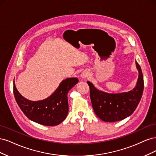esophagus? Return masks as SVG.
Wrapping results in <instances>:
<instances>
[{"label":"esophagus","mask_w":156,"mask_h":156,"mask_svg":"<svg viewBox=\"0 0 156 156\" xmlns=\"http://www.w3.org/2000/svg\"><path fill=\"white\" fill-rule=\"evenodd\" d=\"M88 76V72H86V71H84V72H83L81 73V78H83V79H85V78H87Z\"/></svg>","instance_id":"obj_1"}]
</instances>
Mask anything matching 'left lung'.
Returning <instances> with one entry per match:
<instances>
[{
  "label": "left lung",
  "instance_id": "obj_1",
  "mask_svg": "<svg viewBox=\"0 0 156 156\" xmlns=\"http://www.w3.org/2000/svg\"><path fill=\"white\" fill-rule=\"evenodd\" d=\"M139 77L135 87L127 92L109 94L99 90L90 81V96L93 109L99 119L107 122L123 120L129 116L139 105L144 90L143 75L135 61Z\"/></svg>",
  "mask_w": 156,
  "mask_h": 156
}]
</instances>
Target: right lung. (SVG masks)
Masks as SVG:
<instances>
[{"label": "right lung", "mask_w": 156, "mask_h": 156, "mask_svg": "<svg viewBox=\"0 0 156 156\" xmlns=\"http://www.w3.org/2000/svg\"><path fill=\"white\" fill-rule=\"evenodd\" d=\"M78 82L77 78L66 79L49 97L34 101L21 96L13 81V94L19 107L30 120L44 126H57L68 115V93Z\"/></svg>", "instance_id": "obj_1"}]
</instances>
